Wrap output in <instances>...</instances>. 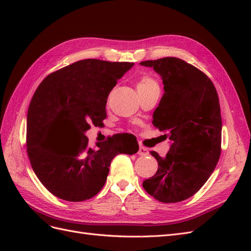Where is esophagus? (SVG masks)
Here are the masks:
<instances>
[{
  "instance_id": "34e87169",
  "label": "esophagus",
  "mask_w": 251,
  "mask_h": 251,
  "mask_svg": "<svg viewBox=\"0 0 251 251\" xmlns=\"http://www.w3.org/2000/svg\"><path fill=\"white\" fill-rule=\"evenodd\" d=\"M138 155H140V156H148L149 155V150L146 147L140 146L139 150H138Z\"/></svg>"
}]
</instances>
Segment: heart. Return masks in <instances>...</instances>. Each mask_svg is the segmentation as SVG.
I'll return each mask as SVG.
<instances>
[{
	"label": "heart",
	"instance_id": "1",
	"mask_svg": "<svg viewBox=\"0 0 251 251\" xmlns=\"http://www.w3.org/2000/svg\"><path fill=\"white\" fill-rule=\"evenodd\" d=\"M136 87H137V91H147L159 86H158V82L153 77L149 76V75H144V76L139 78Z\"/></svg>",
	"mask_w": 251,
	"mask_h": 251
}]
</instances>
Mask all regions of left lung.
Masks as SVG:
<instances>
[{"label":"left lung","mask_w":251,"mask_h":251,"mask_svg":"<svg viewBox=\"0 0 251 251\" xmlns=\"http://www.w3.org/2000/svg\"><path fill=\"white\" fill-rule=\"evenodd\" d=\"M161 76L164 93L153 125L171 140L165 157L151 151L158 170L142 186L158 201L176 203L195 195L210 177L221 154L222 118L214 83L177 57L141 62Z\"/></svg>","instance_id":"8db88e82"}]
</instances>
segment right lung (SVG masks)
<instances>
[{"label":"right lung","mask_w":251,"mask_h":251,"mask_svg":"<svg viewBox=\"0 0 251 251\" xmlns=\"http://www.w3.org/2000/svg\"><path fill=\"white\" fill-rule=\"evenodd\" d=\"M134 63L88 58L51 73L36 89L27 115V153L42 184L57 198L79 202L92 198L107 180L112 159L139 149L128 135H114L97 149L88 146L85 133L107 117L105 104L117 80ZM60 118L78 128L75 149L55 152L42 147L50 128Z\"/></svg>","instance_id":"obj_1"}]
</instances>
